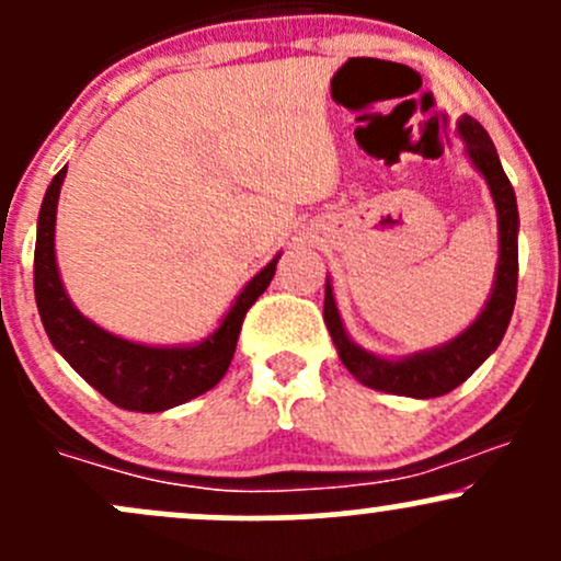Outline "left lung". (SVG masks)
<instances>
[{"label": "left lung", "mask_w": 561, "mask_h": 561, "mask_svg": "<svg viewBox=\"0 0 561 561\" xmlns=\"http://www.w3.org/2000/svg\"><path fill=\"white\" fill-rule=\"evenodd\" d=\"M459 137L465 139L468 156L473 167L486 176L489 191H492L494 206H497L500 222V263L494 290L486 306L462 335L438 346V350L422 352V355L405 359H381L359 350L355 341H350L344 325H341L339 309H335L333 290L325 285V325L330 330L335 350H339L341 363L350 368V374L365 387L381 389V392L405 394V398H438V394L451 392L454 387L462 385L476 368L492 355L508 330L511 314L516 306V285H518V209L516 193L511 180L500 167L497 150L492 139L483 131L479 121L465 115L459 121Z\"/></svg>", "instance_id": "left-lung-1"}]
</instances>
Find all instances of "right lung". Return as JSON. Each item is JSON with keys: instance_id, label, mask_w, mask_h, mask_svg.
Masks as SVG:
<instances>
[{"instance_id": "1", "label": "right lung", "mask_w": 561, "mask_h": 561, "mask_svg": "<svg viewBox=\"0 0 561 561\" xmlns=\"http://www.w3.org/2000/svg\"><path fill=\"white\" fill-rule=\"evenodd\" d=\"M64 176H67V167L53 176L50 187H47L37 220V244H34V298H37V309L50 344L61 352L64 359L88 385L99 389L117 409L156 414V411H167L204 394L226 376L236 352V341H239L241 322H244L250 306L263 296L265 287L274 279L279 257L265 265L261 274L252 276L222 325L198 346L158 350V346L117 339L85 320L75 309L58 279L53 231H56V206Z\"/></svg>"}]
</instances>
